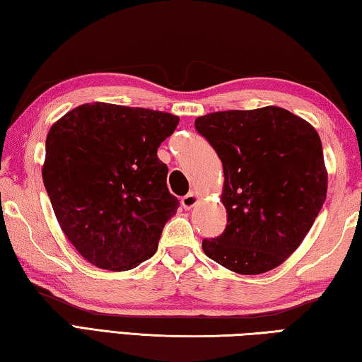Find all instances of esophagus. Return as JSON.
Masks as SVG:
<instances>
[{
    "label": "esophagus",
    "instance_id": "1",
    "mask_svg": "<svg viewBox=\"0 0 362 362\" xmlns=\"http://www.w3.org/2000/svg\"><path fill=\"white\" fill-rule=\"evenodd\" d=\"M197 203V195L194 192H189L187 195H184L181 199V206L184 209H190Z\"/></svg>",
    "mask_w": 362,
    "mask_h": 362
}]
</instances>
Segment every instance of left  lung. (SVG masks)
<instances>
[{"mask_svg": "<svg viewBox=\"0 0 362 362\" xmlns=\"http://www.w3.org/2000/svg\"><path fill=\"white\" fill-rule=\"evenodd\" d=\"M223 167L227 227L204 238L211 260L262 274L303 243L326 200L322 140L308 121L281 107L228 110L195 119Z\"/></svg>", "mask_w": 362, "mask_h": 362, "instance_id": "left-lung-1", "label": "left lung"}]
</instances>
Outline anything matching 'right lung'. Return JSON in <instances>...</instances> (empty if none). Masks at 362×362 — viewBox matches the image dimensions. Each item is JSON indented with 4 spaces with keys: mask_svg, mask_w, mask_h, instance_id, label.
<instances>
[{
    "mask_svg": "<svg viewBox=\"0 0 362 362\" xmlns=\"http://www.w3.org/2000/svg\"><path fill=\"white\" fill-rule=\"evenodd\" d=\"M178 122L165 112L94 102L52 126L44 186L61 230L85 260L127 271L156 254L180 206L158 148Z\"/></svg>",
    "mask_w": 362,
    "mask_h": 362,
    "instance_id": "obj_1",
    "label": "right lung"
}]
</instances>
